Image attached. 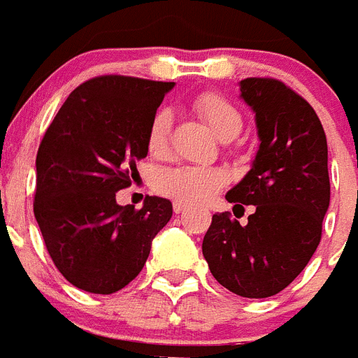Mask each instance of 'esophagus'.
<instances>
[{"label":"esophagus","instance_id":"esophagus-1","mask_svg":"<svg viewBox=\"0 0 358 358\" xmlns=\"http://www.w3.org/2000/svg\"><path fill=\"white\" fill-rule=\"evenodd\" d=\"M190 210V204L181 203V201H173V212L176 213H185Z\"/></svg>","mask_w":358,"mask_h":358}]
</instances>
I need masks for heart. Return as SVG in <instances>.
Listing matches in <instances>:
<instances>
[{"label": "heart", "mask_w": 358, "mask_h": 358, "mask_svg": "<svg viewBox=\"0 0 358 358\" xmlns=\"http://www.w3.org/2000/svg\"><path fill=\"white\" fill-rule=\"evenodd\" d=\"M194 110L206 121L222 141H231L243 132L244 119L230 101L217 92H203L194 99ZM173 114L170 108H159L148 124L146 148L150 155L163 159L172 146ZM228 182V173L219 166L179 164L161 172L155 179L159 194L186 204L210 201Z\"/></svg>", "instance_id": "heart-1"}]
</instances>
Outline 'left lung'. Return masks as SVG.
I'll return each instance as SVG.
<instances>
[{
	"label": "left lung",
	"mask_w": 358,
	"mask_h": 358,
	"mask_svg": "<svg viewBox=\"0 0 358 358\" xmlns=\"http://www.w3.org/2000/svg\"><path fill=\"white\" fill-rule=\"evenodd\" d=\"M241 97L255 112L261 146L226 199L253 213L248 224L215 213L203 255L226 289L264 299L293 282L319 246L329 206L328 145L313 106L279 79H243Z\"/></svg>",
	"instance_id": "8db88e82"
}]
</instances>
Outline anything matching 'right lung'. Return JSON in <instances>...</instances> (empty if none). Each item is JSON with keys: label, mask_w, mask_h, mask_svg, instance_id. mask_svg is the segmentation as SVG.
<instances>
[{"label": "right lung", "mask_w": 358, "mask_h": 358, "mask_svg": "<svg viewBox=\"0 0 358 358\" xmlns=\"http://www.w3.org/2000/svg\"><path fill=\"white\" fill-rule=\"evenodd\" d=\"M173 83L97 76L79 85L43 136L34 215L52 262L76 288L110 295L136 279L172 203L119 206L146 157L148 124Z\"/></svg>", "instance_id": "1"}]
</instances>
